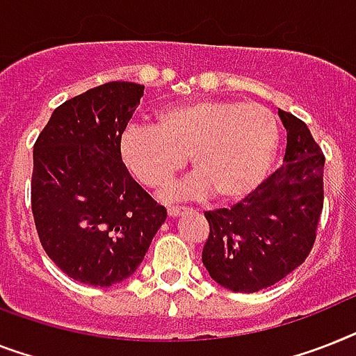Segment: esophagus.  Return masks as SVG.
<instances>
[{"label": "esophagus", "mask_w": 356, "mask_h": 356, "mask_svg": "<svg viewBox=\"0 0 356 356\" xmlns=\"http://www.w3.org/2000/svg\"><path fill=\"white\" fill-rule=\"evenodd\" d=\"M184 212V208L181 207H168V216L170 218H179Z\"/></svg>", "instance_id": "34e87169"}]
</instances>
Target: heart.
Returning <instances> with one entry per match:
<instances>
[{
    "instance_id": "heart-1",
    "label": "heart",
    "mask_w": 356,
    "mask_h": 356,
    "mask_svg": "<svg viewBox=\"0 0 356 356\" xmlns=\"http://www.w3.org/2000/svg\"><path fill=\"white\" fill-rule=\"evenodd\" d=\"M278 144V117L267 106L201 98L159 109L153 128L131 126L117 148L124 168L149 190L168 186L188 157L195 173L186 195L238 203L265 181Z\"/></svg>"
}]
</instances>
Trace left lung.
I'll return each mask as SVG.
<instances>
[{"label":"left lung","instance_id":"1","mask_svg":"<svg viewBox=\"0 0 356 356\" xmlns=\"http://www.w3.org/2000/svg\"><path fill=\"white\" fill-rule=\"evenodd\" d=\"M287 129L282 168L232 208L204 212L210 225L203 265L234 293L278 283L311 252L323 207V153L307 124L278 109Z\"/></svg>","mask_w":356,"mask_h":356}]
</instances>
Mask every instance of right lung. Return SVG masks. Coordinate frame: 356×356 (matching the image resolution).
<instances>
[{"label": "right lung", "instance_id": "1", "mask_svg": "<svg viewBox=\"0 0 356 356\" xmlns=\"http://www.w3.org/2000/svg\"><path fill=\"white\" fill-rule=\"evenodd\" d=\"M144 86L108 82L58 106L34 144L31 203L42 247L69 278L109 287L143 263L166 221L118 157Z\"/></svg>", "mask_w": 356, "mask_h": 356}]
</instances>
